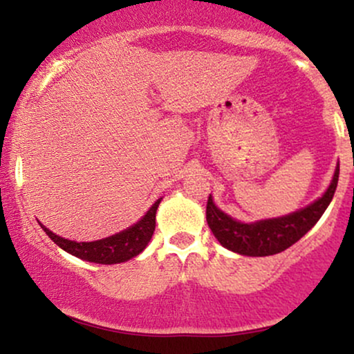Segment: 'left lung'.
Masks as SVG:
<instances>
[{
	"label": "left lung",
	"mask_w": 354,
	"mask_h": 354,
	"mask_svg": "<svg viewBox=\"0 0 354 354\" xmlns=\"http://www.w3.org/2000/svg\"><path fill=\"white\" fill-rule=\"evenodd\" d=\"M339 178V165L336 166L335 176L330 188L306 208L288 214V216L263 219L258 223H239L230 218L214 206L211 196L206 205V221L213 234L223 246L234 253L245 256H270L281 253L299 241L313 226L318 223L335 196Z\"/></svg>",
	"instance_id": "obj_1"
}]
</instances>
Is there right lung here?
<instances>
[{
	"label": "right lung",
	"mask_w": 354,
	"mask_h": 354,
	"mask_svg": "<svg viewBox=\"0 0 354 354\" xmlns=\"http://www.w3.org/2000/svg\"><path fill=\"white\" fill-rule=\"evenodd\" d=\"M161 200H158L154 205L149 208L148 213L141 218V221H138L131 228L121 231V233L113 234V236L98 239V241L91 243H76L70 241V239H64L55 234L53 231L44 228V233L50 236L53 241L56 243L59 248H63L64 251L76 256V258L84 259V261L91 263H100V265H116V263L128 261V259L135 258L145 250L146 245L151 239L154 233V226H156V209Z\"/></svg>",
	"instance_id": "right-lung-1"
}]
</instances>
